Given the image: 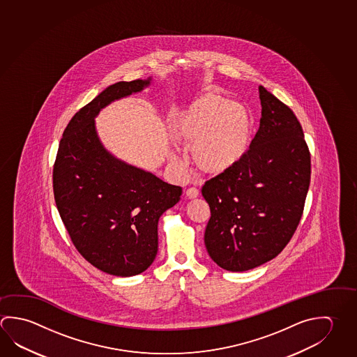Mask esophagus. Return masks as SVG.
Instances as JSON below:
<instances>
[{
  "label": "esophagus",
  "mask_w": 357,
  "mask_h": 357,
  "mask_svg": "<svg viewBox=\"0 0 357 357\" xmlns=\"http://www.w3.org/2000/svg\"><path fill=\"white\" fill-rule=\"evenodd\" d=\"M185 194H187L188 198H190V199H193V198H197L198 195H199V190L197 189V188L190 187L188 188L187 192H185Z\"/></svg>",
  "instance_id": "1"
}]
</instances>
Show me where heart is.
<instances>
[{"label":"heart","mask_w":357,"mask_h":357,"mask_svg":"<svg viewBox=\"0 0 357 357\" xmlns=\"http://www.w3.org/2000/svg\"><path fill=\"white\" fill-rule=\"evenodd\" d=\"M250 129L247 107L214 93L200 96L170 121L173 138L189 149L190 160L206 174L223 173L237 163L247 149Z\"/></svg>","instance_id":"heart-1"}]
</instances>
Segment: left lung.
I'll use <instances>...</instances> for the list:
<instances>
[{
    "mask_svg": "<svg viewBox=\"0 0 357 357\" xmlns=\"http://www.w3.org/2000/svg\"><path fill=\"white\" fill-rule=\"evenodd\" d=\"M259 99L262 116L250 149L202 188L211 208L206 250L231 272L281 253L300 223L311 179V154L294 112L263 86Z\"/></svg>",
    "mask_w": 357,
    "mask_h": 357,
    "instance_id": "1",
    "label": "left lung"
}]
</instances>
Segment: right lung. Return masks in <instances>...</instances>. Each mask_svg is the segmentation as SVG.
<instances>
[{
	"mask_svg": "<svg viewBox=\"0 0 357 357\" xmlns=\"http://www.w3.org/2000/svg\"><path fill=\"white\" fill-rule=\"evenodd\" d=\"M148 80L110 85L70 120L52 172L57 211L77 252L107 275L144 272L158 253V220L181 188L113 157L94 118L102 107L142 91Z\"/></svg>",
	"mask_w": 357,
	"mask_h": 357,
	"instance_id": "right-lung-1",
	"label": "right lung"
}]
</instances>
